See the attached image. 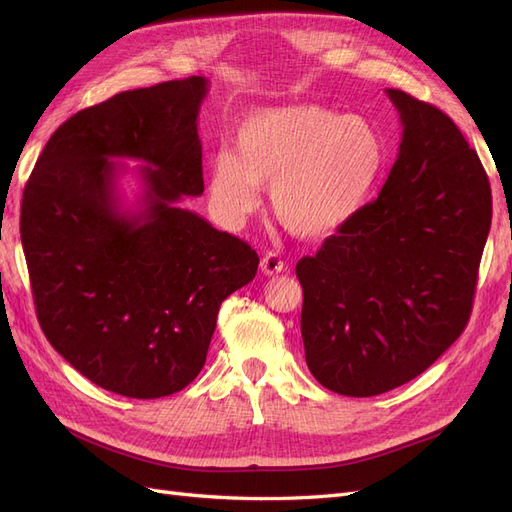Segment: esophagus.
<instances>
[{"instance_id": "obj_1", "label": "esophagus", "mask_w": 512, "mask_h": 512, "mask_svg": "<svg viewBox=\"0 0 512 512\" xmlns=\"http://www.w3.org/2000/svg\"><path fill=\"white\" fill-rule=\"evenodd\" d=\"M286 269V262L280 258V254L267 252L260 260V271L265 275H277Z\"/></svg>"}]
</instances>
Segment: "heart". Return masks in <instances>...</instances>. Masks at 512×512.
I'll use <instances>...</instances> for the list:
<instances>
[{
  "label": "heart",
  "instance_id": "b5f03b06",
  "mask_svg": "<svg viewBox=\"0 0 512 512\" xmlns=\"http://www.w3.org/2000/svg\"><path fill=\"white\" fill-rule=\"evenodd\" d=\"M389 145L365 115L318 104L265 108L241 121L235 153L211 160L209 192L228 222H243L271 188L275 218L303 239L335 235L380 183Z\"/></svg>",
  "mask_w": 512,
  "mask_h": 512
}]
</instances>
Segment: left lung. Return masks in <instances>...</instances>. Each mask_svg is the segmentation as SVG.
I'll return each mask as SVG.
<instances>
[{
    "mask_svg": "<svg viewBox=\"0 0 512 512\" xmlns=\"http://www.w3.org/2000/svg\"><path fill=\"white\" fill-rule=\"evenodd\" d=\"M401 126L378 198L297 262L314 378L348 397L410 382L466 329L491 228V188L455 121L386 89Z\"/></svg>",
    "mask_w": 512,
    "mask_h": 512,
    "instance_id": "1",
    "label": "left lung"
}]
</instances>
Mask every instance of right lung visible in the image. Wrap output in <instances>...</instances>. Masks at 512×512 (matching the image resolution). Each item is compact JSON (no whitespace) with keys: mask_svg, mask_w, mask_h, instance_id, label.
I'll return each mask as SVG.
<instances>
[{"mask_svg":"<svg viewBox=\"0 0 512 512\" xmlns=\"http://www.w3.org/2000/svg\"><path fill=\"white\" fill-rule=\"evenodd\" d=\"M190 76L121 91L55 130L29 177L21 241L40 327L94 384L134 399L185 389L203 369L222 301L250 284L258 254L181 196H200ZM141 159L144 196L123 210L113 159Z\"/></svg>","mask_w":512,"mask_h":512,"instance_id":"1","label":"right lung"}]
</instances>
